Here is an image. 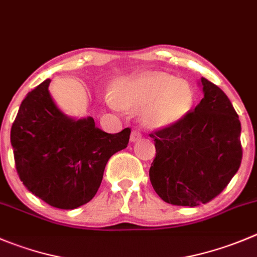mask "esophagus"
I'll return each instance as SVG.
<instances>
[{
  "label": "esophagus",
  "instance_id": "obj_1",
  "mask_svg": "<svg viewBox=\"0 0 257 257\" xmlns=\"http://www.w3.org/2000/svg\"><path fill=\"white\" fill-rule=\"evenodd\" d=\"M142 138V133L139 131H133L131 133V142H137Z\"/></svg>",
  "mask_w": 257,
  "mask_h": 257
}]
</instances>
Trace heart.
Wrapping results in <instances>:
<instances>
[{"instance_id": "obj_1", "label": "heart", "mask_w": 257, "mask_h": 257, "mask_svg": "<svg viewBox=\"0 0 257 257\" xmlns=\"http://www.w3.org/2000/svg\"><path fill=\"white\" fill-rule=\"evenodd\" d=\"M113 108L137 109L146 106L143 121L151 128H168L181 121L191 111L195 94L188 83L176 76L151 71L124 79L106 96Z\"/></svg>"}]
</instances>
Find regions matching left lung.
<instances>
[{
    "label": "left lung",
    "mask_w": 257,
    "mask_h": 257,
    "mask_svg": "<svg viewBox=\"0 0 257 257\" xmlns=\"http://www.w3.org/2000/svg\"><path fill=\"white\" fill-rule=\"evenodd\" d=\"M203 98L181 121L149 134L156 158L149 178L167 203L195 207L218 196L242 159L241 123L225 93L201 78Z\"/></svg>",
    "instance_id": "obj_1"
}]
</instances>
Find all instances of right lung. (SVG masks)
Instances as JSON below:
<instances>
[{
	"mask_svg": "<svg viewBox=\"0 0 257 257\" xmlns=\"http://www.w3.org/2000/svg\"><path fill=\"white\" fill-rule=\"evenodd\" d=\"M50 79L30 91L11 128L15 164L24 186L52 207L74 210L95 196L109 158L126 148L131 129H99L91 116L62 113Z\"/></svg>",
	"mask_w": 257,
	"mask_h": 257,
	"instance_id": "1",
	"label": "right lung"
}]
</instances>
